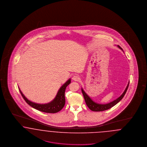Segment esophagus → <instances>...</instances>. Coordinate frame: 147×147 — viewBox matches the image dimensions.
Here are the masks:
<instances>
[{
	"label": "esophagus",
	"instance_id": "1",
	"mask_svg": "<svg viewBox=\"0 0 147 147\" xmlns=\"http://www.w3.org/2000/svg\"><path fill=\"white\" fill-rule=\"evenodd\" d=\"M80 77L78 75H74V76L72 77V80L75 81H78L80 80Z\"/></svg>",
	"mask_w": 147,
	"mask_h": 147
}]
</instances>
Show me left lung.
Instances as JSON below:
<instances>
[{"label": "left lung", "mask_w": 147, "mask_h": 147, "mask_svg": "<svg viewBox=\"0 0 147 147\" xmlns=\"http://www.w3.org/2000/svg\"><path fill=\"white\" fill-rule=\"evenodd\" d=\"M117 47H119L120 49L123 51L122 49L119 45H117ZM128 85H129V82L128 83L127 86L125 90V91L122 94L121 96H119L115 100L108 103V104H98V103L94 102V101H93L92 100V99L90 98V96L86 93V92L83 90L82 88L81 89V90H82V94L84 96V100L86 102L87 105L88 106V107L89 108L90 110H91L92 111H104V110H108V109L112 108L113 107H114L116 104H117L121 100L127 92Z\"/></svg>", "instance_id": "1"}]
</instances>
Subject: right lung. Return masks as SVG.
Segmentation results:
<instances>
[{
    "label": "right lung",
    "instance_id": "add662e5",
    "mask_svg": "<svg viewBox=\"0 0 147 147\" xmlns=\"http://www.w3.org/2000/svg\"><path fill=\"white\" fill-rule=\"evenodd\" d=\"M70 83L71 79H69L60 87V88L57 92V94L55 98L51 102L47 104H37L36 102H32L26 98L25 96L23 94V93L20 89L19 90L22 96L26 102L31 107H32V108L44 113H56L60 111L63 108L65 105V92L66 87Z\"/></svg>",
    "mask_w": 147,
    "mask_h": 147
}]
</instances>
